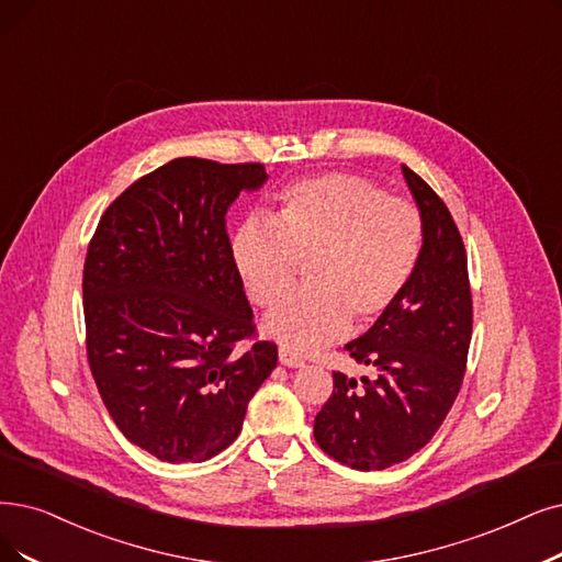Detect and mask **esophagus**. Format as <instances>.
<instances>
[{
    "label": "esophagus",
    "instance_id": "esophagus-1",
    "mask_svg": "<svg viewBox=\"0 0 562 562\" xmlns=\"http://www.w3.org/2000/svg\"><path fill=\"white\" fill-rule=\"evenodd\" d=\"M279 362L285 364V367H304V359L295 352H290L288 348H281L279 350Z\"/></svg>",
    "mask_w": 562,
    "mask_h": 562
}]
</instances>
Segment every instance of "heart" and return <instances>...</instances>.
I'll return each mask as SVG.
<instances>
[{"label": "heart", "mask_w": 562, "mask_h": 562, "mask_svg": "<svg viewBox=\"0 0 562 562\" xmlns=\"http://www.w3.org/2000/svg\"><path fill=\"white\" fill-rule=\"evenodd\" d=\"M424 244L413 200L387 195L373 179L327 172L281 193L274 216L249 218L233 239V260L246 293L272 306L312 265L308 294L267 313L262 331L288 350H318L350 329H367L411 283Z\"/></svg>", "instance_id": "b5f03b06"}]
</instances>
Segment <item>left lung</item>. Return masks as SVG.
Here are the masks:
<instances>
[{"mask_svg":"<svg viewBox=\"0 0 562 562\" xmlns=\"http://www.w3.org/2000/svg\"><path fill=\"white\" fill-rule=\"evenodd\" d=\"M424 221V244L396 304L346 350L375 373L362 380L334 371V390L313 422V436L334 461L385 470L434 438L461 390L473 295L468 256L440 195L403 166Z\"/></svg>","mask_w":562,"mask_h":562,"instance_id":"1","label":"left lung"}]
</instances>
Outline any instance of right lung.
<instances>
[{"mask_svg":"<svg viewBox=\"0 0 562 562\" xmlns=\"http://www.w3.org/2000/svg\"><path fill=\"white\" fill-rule=\"evenodd\" d=\"M262 164L198 156L136 179L103 212L82 269L87 362L117 429L168 463L207 461L239 436L277 367L233 260L226 214ZM239 340L255 344L241 356Z\"/></svg>","mask_w":562,"mask_h":562,"instance_id":"1","label":"right lung"}]
</instances>
